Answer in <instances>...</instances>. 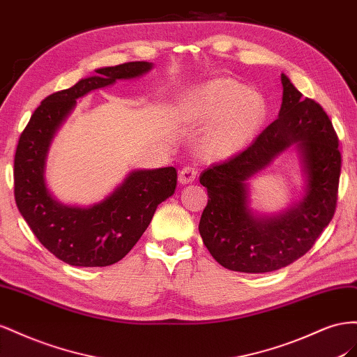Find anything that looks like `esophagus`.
I'll return each instance as SVG.
<instances>
[{"label": "esophagus", "instance_id": "1", "mask_svg": "<svg viewBox=\"0 0 357 357\" xmlns=\"http://www.w3.org/2000/svg\"><path fill=\"white\" fill-rule=\"evenodd\" d=\"M196 176H197V169H196V166H192V165L184 166L179 170V182L182 185L190 184V182L196 179Z\"/></svg>", "mask_w": 357, "mask_h": 357}]
</instances>
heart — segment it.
<instances>
[{"mask_svg": "<svg viewBox=\"0 0 357 357\" xmlns=\"http://www.w3.org/2000/svg\"><path fill=\"white\" fill-rule=\"evenodd\" d=\"M264 114L263 98L247 93L245 86L231 79L212 80L190 106V115L202 124L213 122L203 142L205 154L213 158L233 155L245 146L261 126Z\"/></svg>", "mask_w": 357, "mask_h": 357, "instance_id": "heart-1", "label": "heart"}]
</instances>
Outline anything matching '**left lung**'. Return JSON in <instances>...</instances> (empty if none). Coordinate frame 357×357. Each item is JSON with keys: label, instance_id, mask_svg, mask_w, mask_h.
<instances>
[{"label": "left lung", "instance_id": "8db88e82", "mask_svg": "<svg viewBox=\"0 0 357 357\" xmlns=\"http://www.w3.org/2000/svg\"><path fill=\"white\" fill-rule=\"evenodd\" d=\"M278 119L236 155L202 172L208 190L199 231L211 256L230 271L263 273L286 268L307 254L331 222L338 200L341 152L338 136L323 107L302 98L281 75ZM291 144L301 151L307 192L282 216L256 219L248 209L246 181Z\"/></svg>", "mask_w": 357, "mask_h": 357}]
</instances>
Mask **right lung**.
<instances>
[{"label":"right lung","instance_id":"add662e5","mask_svg":"<svg viewBox=\"0 0 357 357\" xmlns=\"http://www.w3.org/2000/svg\"><path fill=\"white\" fill-rule=\"evenodd\" d=\"M151 67L146 61H133L98 68L97 76L46 97L20 133L13 170L17 209L42 245L71 266H109L126 257L144 235L157 206L175 192V167L130 173L121 187L91 208L61 205L45 182L50 140L76 100L116 79L137 77Z\"/></svg>","mask_w":357,"mask_h":357}]
</instances>
